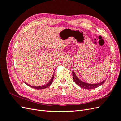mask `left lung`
Returning <instances> with one entry per match:
<instances>
[{"mask_svg": "<svg viewBox=\"0 0 121 121\" xmlns=\"http://www.w3.org/2000/svg\"><path fill=\"white\" fill-rule=\"evenodd\" d=\"M73 79H74V81L77 85H78L80 87L82 88L83 89H92L94 88H96L101 85L102 84H103L105 81V80H104V81L97 84L87 83L79 80L77 77V76L76 75V74H75V73L73 71Z\"/></svg>", "mask_w": 121, "mask_h": 121, "instance_id": "left-lung-1", "label": "left lung"}]
</instances>
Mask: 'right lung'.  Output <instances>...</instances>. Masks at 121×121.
I'll use <instances>...</instances> for the list:
<instances>
[{"label": "right lung", "instance_id": "add662e5", "mask_svg": "<svg viewBox=\"0 0 121 121\" xmlns=\"http://www.w3.org/2000/svg\"><path fill=\"white\" fill-rule=\"evenodd\" d=\"M53 78H54V74L52 77V79H51V80H50V81H49V82L46 84V85H42V86H31L30 85H29L28 84L25 83L26 84H27V85L29 86H30V87L31 88H34V89H44V88H46L49 87L51 84H52V81H53Z\"/></svg>", "mask_w": 121, "mask_h": 121}]
</instances>
